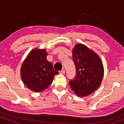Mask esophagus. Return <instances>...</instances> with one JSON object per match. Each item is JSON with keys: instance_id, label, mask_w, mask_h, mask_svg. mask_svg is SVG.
Instances as JSON below:
<instances>
[{"instance_id": "1", "label": "esophagus", "mask_w": 124, "mask_h": 124, "mask_svg": "<svg viewBox=\"0 0 124 124\" xmlns=\"http://www.w3.org/2000/svg\"><path fill=\"white\" fill-rule=\"evenodd\" d=\"M59 73L61 74H64L65 73V70L63 69L59 71Z\"/></svg>"}]
</instances>
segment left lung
Listing matches in <instances>:
<instances>
[{"instance_id":"obj_1","label":"left lung","mask_w":124,"mask_h":124,"mask_svg":"<svg viewBox=\"0 0 124 124\" xmlns=\"http://www.w3.org/2000/svg\"><path fill=\"white\" fill-rule=\"evenodd\" d=\"M76 75L69 83L71 89L79 97L89 95L100 85L104 75L101 59L85 45L77 44L72 51Z\"/></svg>"}]
</instances>
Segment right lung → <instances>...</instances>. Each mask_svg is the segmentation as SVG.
Returning <instances> with one entry per match:
<instances>
[{
	"label": "right lung",
	"instance_id": "right-lung-1",
	"mask_svg": "<svg viewBox=\"0 0 124 124\" xmlns=\"http://www.w3.org/2000/svg\"><path fill=\"white\" fill-rule=\"evenodd\" d=\"M46 50L34 49L24 60L21 68V76L24 85L36 92H41L52 84L58 71L46 59Z\"/></svg>",
	"mask_w": 124,
	"mask_h": 124
}]
</instances>
